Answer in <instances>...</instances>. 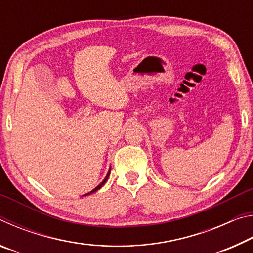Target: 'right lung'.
Masks as SVG:
<instances>
[{"mask_svg":"<svg viewBox=\"0 0 253 253\" xmlns=\"http://www.w3.org/2000/svg\"><path fill=\"white\" fill-rule=\"evenodd\" d=\"M109 174H110V170H109V172H108V174H107L106 175V177H105V179H104V181H102L100 184H99V185H98L97 187H95V188H93V190L92 191H90V192H89V193H87V194H84V195H89V194H91V193H93V192H96V191H98V190H99V188L102 186V185H104V184L106 183V181H107V179H108V177H109Z\"/></svg>","mask_w":253,"mask_h":253,"instance_id":"right-lung-1","label":"right lung"}]
</instances>
